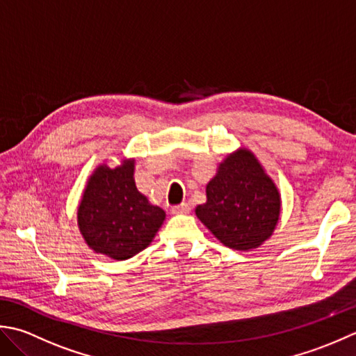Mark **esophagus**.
<instances>
[{"label": "esophagus", "instance_id": "1", "mask_svg": "<svg viewBox=\"0 0 356 356\" xmlns=\"http://www.w3.org/2000/svg\"><path fill=\"white\" fill-rule=\"evenodd\" d=\"M170 212H172L173 215L188 213V212H191V206L186 204V202H183V204H179V206H173V207L170 209Z\"/></svg>", "mask_w": 356, "mask_h": 356}]
</instances>
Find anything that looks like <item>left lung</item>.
Returning <instances> with one entry per match:
<instances>
[{"instance_id": "obj_1", "label": "left lung", "mask_w": 356, "mask_h": 356, "mask_svg": "<svg viewBox=\"0 0 356 356\" xmlns=\"http://www.w3.org/2000/svg\"><path fill=\"white\" fill-rule=\"evenodd\" d=\"M207 201L195 209L215 238L235 250L257 249L280 220L281 195L257 156L238 149L206 186Z\"/></svg>"}]
</instances>
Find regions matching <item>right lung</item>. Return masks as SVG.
<instances>
[{
    "label": "right lung",
    "mask_w": 356,
    "mask_h": 356,
    "mask_svg": "<svg viewBox=\"0 0 356 356\" xmlns=\"http://www.w3.org/2000/svg\"><path fill=\"white\" fill-rule=\"evenodd\" d=\"M135 159L111 169L98 165L78 207V227L87 245L112 259H129L144 250L165 220V212L138 192Z\"/></svg>",
    "instance_id": "add662e5"
}]
</instances>
